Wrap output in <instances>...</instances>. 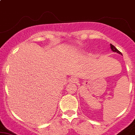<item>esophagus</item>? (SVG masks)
<instances>
[{"mask_svg":"<svg viewBox=\"0 0 135 135\" xmlns=\"http://www.w3.org/2000/svg\"><path fill=\"white\" fill-rule=\"evenodd\" d=\"M77 79L75 78H74V77H71V78L69 79V81L70 82H72V83H75L77 81Z\"/></svg>","mask_w":135,"mask_h":135,"instance_id":"obj_1","label":"esophagus"}]
</instances>
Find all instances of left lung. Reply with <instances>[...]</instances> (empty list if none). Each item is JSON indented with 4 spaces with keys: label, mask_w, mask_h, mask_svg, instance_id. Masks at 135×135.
<instances>
[{
    "label": "left lung",
    "mask_w": 135,
    "mask_h": 135,
    "mask_svg": "<svg viewBox=\"0 0 135 135\" xmlns=\"http://www.w3.org/2000/svg\"><path fill=\"white\" fill-rule=\"evenodd\" d=\"M110 49H111V50L113 51V52H117V53H118V54H121V55H122V53H121V52H120L119 51L118 49H117L115 46H113V45H112V44H110Z\"/></svg>",
    "instance_id": "obj_1"
}]
</instances>
